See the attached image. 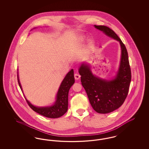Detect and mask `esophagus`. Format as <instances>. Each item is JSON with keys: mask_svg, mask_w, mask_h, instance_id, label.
Returning <instances> with one entry per match:
<instances>
[{"mask_svg": "<svg viewBox=\"0 0 149 149\" xmlns=\"http://www.w3.org/2000/svg\"><path fill=\"white\" fill-rule=\"evenodd\" d=\"M74 78H75V79L76 80H78V79H79L80 78V75L79 74L75 73V74H74Z\"/></svg>", "mask_w": 149, "mask_h": 149, "instance_id": "esophagus-1", "label": "esophagus"}]
</instances>
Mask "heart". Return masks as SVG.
Returning a JSON list of instances; mask_svg holds the SVG:
<instances>
[{"label":"heart","instance_id":"heart-1","mask_svg":"<svg viewBox=\"0 0 149 149\" xmlns=\"http://www.w3.org/2000/svg\"><path fill=\"white\" fill-rule=\"evenodd\" d=\"M83 37H82V38H81V40H82V39H83Z\"/></svg>","mask_w":149,"mask_h":149}]
</instances>
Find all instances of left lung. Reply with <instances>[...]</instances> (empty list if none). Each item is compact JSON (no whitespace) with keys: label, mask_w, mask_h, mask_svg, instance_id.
I'll use <instances>...</instances> for the list:
<instances>
[{"label":"left lung","mask_w":149,"mask_h":149,"mask_svg":"<svg viewBox=\"0 0 149 149\" xmlns=\"http://www.w3.org/2000/svg\"><path fill=\"white\" fill-rule=\"evenodd\" d=\"M94 27L119 41L121 48L120 68L113 79L107 80L94 76L87 64H81L79 69L81 84L93 108L99 113H108L120 108L124 103L131 80V72L127 51L120 37L106 26L94 25Z\"/></svg>","instance_id":"1"}]
</instances>
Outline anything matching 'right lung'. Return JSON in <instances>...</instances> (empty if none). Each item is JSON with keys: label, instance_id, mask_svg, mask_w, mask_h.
<instances>
[{"label": "right lung", "instance_id": "1", "mask_svg": "<svg viewBox=\"0 0 149 149\" xmlns=\"http://www.w3.org/2000/svg\"><path fill=\"white\" fill-rule=\"evenodd\" d=\"M18 82L22 91L18 75L17 74ZM75 82L74 70L71 69L65 77L59 87L56 95V100L54 104L50 107H38L32 105L26 98L29 106L35 112L50 118H56L61 117L65 113L68 108V93L70 88Z\"/></svg>", "mask_w": 149, "mask_h": 149}]
</instances>
